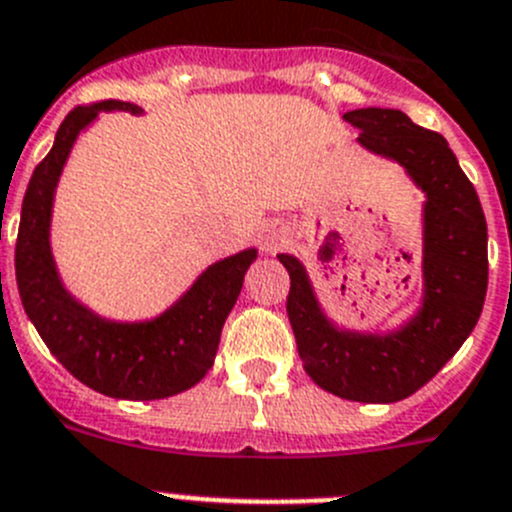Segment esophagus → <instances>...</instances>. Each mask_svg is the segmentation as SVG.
I'll list each match as a JSON object with an SVG mask.
<instances>
[{
  "instance_id": "obj_1",
  "label": "esophagus",
  "mask_w": 512,
  "mask_h": 512,
  "mask_svg": "<svg viewBox=\"0 0 512 512\" xmlns=\"http://www.w3.org/2000/svg\"><path fill=\"white\" fill-rule=\"evenodd\" d=\"M284 243V226H274L269 233L264 236V248L266 251H274Z\"/></svg>"
}]
</instances>
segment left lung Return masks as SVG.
<instances>
[{
	"instance_id": "8db88e82",
	"label": "left lung",
	"mask_w": 512,
	"mask_h": 512,
	"mask_svg": "<svg viewBox=\"0 0 512 512\" xmlns=\"http://www.w3.org/2000/svg\"><path fill=\"white\" fill-rule=\"evenodd\" d=\"M344 120L364 148L405 165L427 193L425 306L387 337L339 332L321 314L304 266L281 253L291 276L286 314L306 374L321 389L352 402H399L425 387L478 324L488 291V223L440 133L387 107L352 110Z\"/></svg>"
}]
</instances>
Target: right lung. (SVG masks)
Listing matches in <instances>:
<instances>
[{"label": "right lung", "mask_w": 512, "mask_h": 512, "mask_svg": "<svg viewBox=\"0 0 512 512\" xmlns=\"http://www.w3.org/2000/svg\"><path fill=\"white\" fill-rule=\"evenodd\" d=\"M97 110L140 113L133 102L102 100L75 107L62 120L55 145L34 168L24 193L14 251L17 289L42 342L82 384L118 399L173 397L201 382L213 367L223 321L241 294L256 251L248 248L213 264L178 304L145 324L105 321L67 296L50 253L52 198L77 133Z\"/></svg>", "instance_id": "add662e5"}]
</instances>
